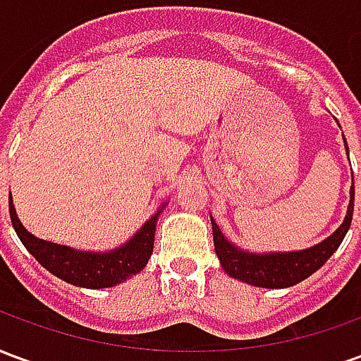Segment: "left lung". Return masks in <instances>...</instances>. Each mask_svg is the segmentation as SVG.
<instances>
[{"instance_id": "obj_1", "label": "left lung", "mask_w": 361, "mask_h": 361, "mask_svg": "<svg viewBox=\"0 0 361 361\" xmlns=\"http://www.w3.org/2000/svg\"><path fill=\"white\" fill-rule=\"evenodd\" d=\"M344 147L348 152V145L344 139ZM354 214V183L350 188V203L346 216L342 224L323 242L311 245L307 250L298 251H269V253H255V251L242 250L240 245L230 242L211 216L212 238H214V251L220 259V265L232 279H238L259 288H290L302 282L313 272L325 265L326 259L338 250L352 224Z\"/></svg>"}]
</instances>
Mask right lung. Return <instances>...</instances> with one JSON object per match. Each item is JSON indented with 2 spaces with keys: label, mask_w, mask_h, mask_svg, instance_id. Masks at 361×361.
<instances>
[{
  "label": "right lung",
  "mask_w": 361,
  "mask_h": 361,
  "mask_svg": "<svg viewBox=\"0 0 361 361\" xmlns=\"http://www.w3.org/2000/svg\"><path fill=\"white\" fill-rule=\"evenodd\" d=\"M164 207L166 203L123 245H119L116 250L81 251L73 250L69 245L46 242L30 234L27 228L20 224L15 204H13V197H9V214H11L13 228L28 253L58 279L66 280L73 286L90 288V290L121 284L123 280L131 279L133 274L141 272L147 267L152 255V247H154L158 216L164 211Z\"/></svg>",
  "instance_id": "1"
}]
</instances>
